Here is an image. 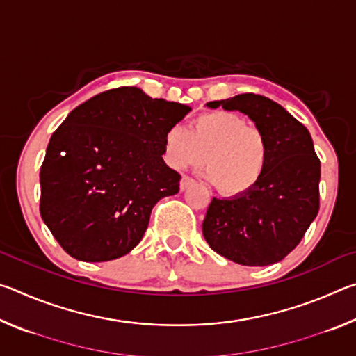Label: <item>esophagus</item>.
Segmentation results:
<instances>
[{
	"instance_id": "34e87169",
	"label": "esophagus",
	"mask_w": 356,
	"mask_h": 356,
	"mask_svg": "<svg viewBox=\"0 0 356 356\" xmlns=\"http://www.w3.org/2000/svg\"><path fill=\"white\" fill-rule=\"evenodd\" d=\"M195 184V180H193L191 177H188V176H182V179H180V190H186L188 188L190 185H193Z\"/></svg>"
}]
</instances>
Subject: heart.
<instances>
[{"label": "heart", "instance_id": "heart-1", "mask_svg": "<svg viewBox=\"0 0 356 356\" xmlns=\"http://www.w3.org/2000/svg\"><path fill=\"white\" fill-rule=\"evenodd\" d=\"M163 152L172 168H200L206 159L210 182L222 195H246L261 182L268 165L264 131L229 111L204 113L188 130L174 125L165 134Z\"/></svg>", "mask_w": 356, "mask_h": 356}]
</instances>
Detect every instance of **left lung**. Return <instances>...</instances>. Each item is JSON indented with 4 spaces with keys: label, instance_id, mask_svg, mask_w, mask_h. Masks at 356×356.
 <instances>
[{
    "label": "left lung",
    "instance_id": "obj_1",
    "mask_svg": "<svg viewBox=\"0 0 356 356\" xmlns=\"http://www.w3.org/2000/svg\"><path fill=\"white\" fill-rule=\"evenodd\" d=\"M207 106L246 114L267 138L268 165L246 195L213 197L202 222L204 237L215 252L236 264L280 262L301 242L321 206V160L309 131L259 94H240Z\"/></svg>",
    "mask_w": 356,
    "mask_h": 356
}]
</instances>
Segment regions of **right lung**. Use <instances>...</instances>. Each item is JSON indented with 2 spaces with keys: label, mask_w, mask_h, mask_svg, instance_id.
I'll return each instance as SVG.
<instances>
[{
  "label": "right lung",
  "mask_w": 356,
  "mask_h": 356,
  "mask_svg": "<svg viewBox=\"0 0 356 356\" xmlns=\"http://www.w3.org/2000/svg\"><path fill=\"white\" fill-rule=\"evenodd\" d=\"M190 111L135 86L70 111L40 166L42 220L67 254L106 262L141 242L155 204L179 193L180 174L161 156L163 140Z\"/></svg>",
  "instance_id": "add662e5"
}]
</instances>
